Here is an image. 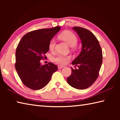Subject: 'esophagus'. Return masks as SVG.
<instances>
[{"mask_svg":"<svg viewBox=\"0 0 120 120\" xmlns=\"http://www.w3.org/2000/svg\"><path fill=\"white\" fill-rule=\"evenodd\" d=\"M64 67V66H60V65H58V68L59 69H61Z\"/></svg>","mask_w":120,"mask_h":120,"instance_id":"esophagus-1","label":"esophagus"}]
</instances>
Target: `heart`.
I'll return each mask as SVG.
<instances>
[{
	"instance_id": "heart-1",
	"label": "heart",
	"mask_w": 120,
	"mask_h": 120,
	"mask_svg": "<svg viewBox=\"0 0 120 120\" xmlns=\"http://www.w3.org/2000/svg\"><path fill=\"white\" fill-rule=\"evenodd\" d=\"M59 38L62 40L66 41L70 46H74L77 44L78 39L77 36L72 32L66 31L62 32L59 35ZM56 44V39L52 38L50 41L49 43V48L51 51H54L55 49ZM70 56H62L60 54L56 56L53 58V61L57 64L60 65H64L67 64L68 62L70 60Z\"/></svg>"
}]
</instances>
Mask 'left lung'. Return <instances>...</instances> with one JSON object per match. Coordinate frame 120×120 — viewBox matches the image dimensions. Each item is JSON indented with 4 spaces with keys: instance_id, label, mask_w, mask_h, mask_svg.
I'll list each match as a JSON object with an SVG mask.
<instances>
[{
    "instance_id": "8db88e82",
    "label": "left lung",
    "mask_w": 120,
    "mask_h": 120,
    "mask_svg": "<svg viewBox=\"0 0 120 120\" xmlns=\"http://www.w3.org/2000/svg\"><path fill=\"white\" fill-rule=\"evenodd\" d=\"M72 29L82 41V49L72 62L78 69L71 68V74L68 77L67 82L75 88L85 89L92 86L98 78L102 64V50L98 40L90 31L81 27Z\"/></svg>"
}]
</instances>
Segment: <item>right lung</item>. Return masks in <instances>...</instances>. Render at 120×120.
<instances>
[{"mask_svg":"<svg viewBox=\"0 0 120 120\" xmlns=\"http://www.w3.org/2000/svg\"><path fill=\"white\" fill-rule=\"evenodd\" d=\"M61 29L59 26L28 32L23 36L16 48V70L23 84L33 90L45 87L58 67L51 62L42 65L40 60L49 50L50 41Z\"/></svg>","mask_w":120,"mask_h":120,"instance_id":"add662e5","label":"right lung"}]
</instances>
